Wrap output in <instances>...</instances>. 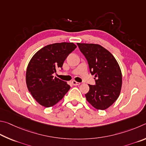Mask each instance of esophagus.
<instances>
[{
	"mask_svg": "<svg viewBox=\"0 0 146 146\" xmlns=\"http://www.w3.org/2000/svg\"><path fill=\"white\" fill-rule=\"evenodd\" d=\"M72 85H74V86H77V85H80V83H78V82H77V81H72Z\"/></svg>",
	"mask_w": 146,
	"mask_h": 146,
	"instance_id": "obj_1",
	"label": "esophagus"
}]
</instances>
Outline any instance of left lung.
<instances>
[{
    "mask_svg": "<svg viewBox=\"0 0 146 146\" xmlns=\"http://www.w3.org/2000/svg\"><path fill=\"white\" fill-rule=\"evenodd\" d=\"M77 44L88 61L92 75L97 78L96 85H88L90 90L85 94L86 101L98 110L108 108L121 93L122 72L119 63L112 54L100 45Z\"/></svg>",
    "mask_w": 146,
    "mask_h": 146,
    "instance_id": "8db88e82",
    "label": "left lung"
}]
</instances>
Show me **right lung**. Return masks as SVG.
Segmentation results:
<instances>
[{
	"label": "right lung",
	"instance_id": "add662e5",
	"mask_svg": "<svg viewBox=\"0 0 146 146\" xmlns=\"http://www.w3.org/2000/svg\"><path fill=\"white\" fill-rule=\"evenodd\" d=\"M76 47L73 43H53L41 48L31 59L25 76L27 87L40 105L53 106L70 88L66 81L54 78L53 74L62 67L66 57Z\"/></svg>",
	"mask_w": 146,
	"mask_h": 146
}]
</instances>
